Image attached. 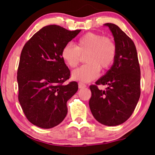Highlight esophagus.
I'll list each match as a JSON object with an SVG mask.
<instances>
[{
  "instance_id": "34e87169",
  "label": "esophagus",
  "mask_w": 155,
  "mask_h": 155,
  "mask_svg": "<svg viewBox=\"0 0 155 155\" xmlns=\"http://www.w3.org/2000/svg\"><path fill=\"white\" fill-rule=\"evenodd\" d=\"M78 87H79L80 89H82L86 87V84L82 83V82H79V83H78Z\"/></svg>"
}]
</instances>
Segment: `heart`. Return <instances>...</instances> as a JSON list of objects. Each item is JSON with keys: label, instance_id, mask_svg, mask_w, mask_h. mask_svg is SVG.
<instances>
[{"label": "heart", "instance_id": "1", "mask_svg": "<svg viewBox=\"0 0 155 155\" xmlns=\"http://www.w3.org/2000/svg\"><path fill=\"white\" fill-rule=\"evenodd\" d=\"M85 54V62L87 63L75 70L72 73V78L89 82L99 75V68L107 69L113 64L116 49L111 40L98 34L88 32L80 37L75 46L68 44L63 46L61 56L65 65L74 68L79 63L81 55Z\"/></svg>", "mask_w": 155, "mask_h": 155}]
</instances>
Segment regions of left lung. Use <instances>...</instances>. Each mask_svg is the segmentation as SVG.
<instances>
[{
    "label": "left lung",
    "instance_id": "8db88e82",
    "mask_svg": "<svg viewBox=\"0 0 155 155\" xmlns=\"http://www.w3.org/2000/svg\"><path fill=\"white\" fill-rule=\"evenodd\" d=\"M114 37L116 49L113 65L96 84L107 85L105 91L90 87L89 105L93 116L100 124L116 126L124 123L134 111L140 96V68L132 39L117 25H104Z\"/></svg>",
    "mask_w": 155,
    "mask_h": 155
}]
</instances>
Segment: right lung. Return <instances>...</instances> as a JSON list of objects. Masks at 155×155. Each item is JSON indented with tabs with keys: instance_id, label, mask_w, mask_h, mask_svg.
Here are the masks:
<instances>
[{
	"instance_id": "add662e5",
	"label": "right lung",
	"mask_w": 155,
	"mask_h": 155,
	"mask_svg": "<svg viewBox=\"0 0 155 155\" xmlns=\"http://www.w3.org/2000/svg\"><path fill=\"white\" fill-rule=\"evenodd\" d=\"M80 31L48 25L22 48L17 77L18 99L29 121L39 128H51L61 124L67 115V101L78 90L77 82L63 84L71 72L61 53Z\"/></svg>"
}]
</instances>
